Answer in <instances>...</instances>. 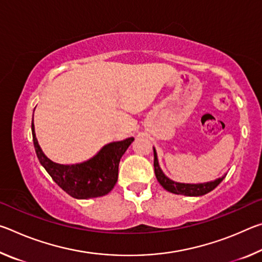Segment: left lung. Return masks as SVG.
Segmentation results:
<instances>
[{"mask_svg":"<svg viewBox=\"0 0 262 262\" xmlns=\"http://www.w3.org/2000/svg\"><path fill=\"white\" fill-rule=\"evenodd\" d=\"M154 167H155V174H156L158 183L162 185V187L164 189H166L167 192L170 193L186 195V196H202V195L209 193L212 189L216 188L217 186L222 183V180L225 178V176H223L214 181H208V183H200V184H185V183H178V181L172 180L165 176V173H164L163 170L161 168V165H159L158 163L156 149L155 148H154Z\"/></svg>","mask_w":262,"mask_h":262,"instance_id":"obj_1","label":"left lung"}]
</instances>
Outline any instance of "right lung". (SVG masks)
<instances>
[{
    "label": "right lung",
    "instance_id": "add662e5",
    "mask_svg": "<svg viewBox=\"0 0 262 262\" xmlns=\"http://www.w3.org/2000/svg\"><path fill=\"white\" fill-rule=\"evenodd\" d=\"M32 137L35 154L47 173L70 196L79 200L99 198L108 194L118 181L119 163L134 137L111 142L94 157L77 164H59L51 161L40 148L35 136L32 119Z\"/></svg>",
    "mask_w": 262,
    "mask_h": 262
}]
</instances>
